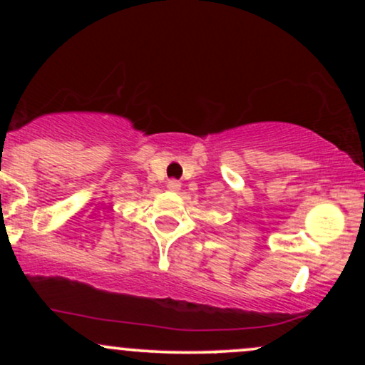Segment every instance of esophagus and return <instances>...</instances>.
<instances>
[{
    "mask_svg": "<svg viewBox=\"0 0 365 365\" xmlns=\"http://www.w3.org/2000/svg\"><path fill=\"white\" fill-rule=\"evenodd\" d=\"M180 187H182V183H180L178 180H175V178L168 180V190H171V192H178Z\"/></svg>",
    "mask_w": 365,
    "mask_h": 365,
    "instance_id": "esophagus-1",
    "label": "esophagus"
}]
</instances>
